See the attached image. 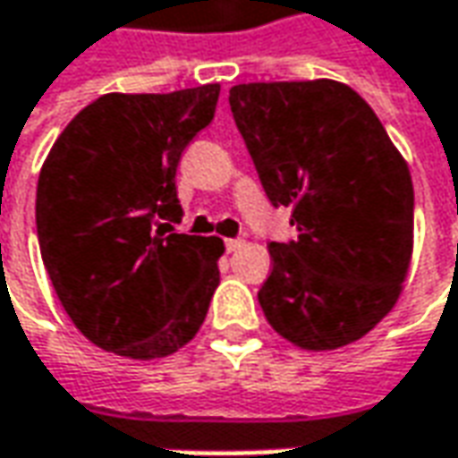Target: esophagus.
Segmentation results:
<instances>
[{"label": "esophagus", "instance_id": "34e87169", "mask_svg": "<svg viewBox=\"0 0 458 458\" xmlns=\"http://www.w3.org/2000/svg\"><path fill=\"white\" fill-rule=\"evenodd\" d=\"M224 247H226V252H237V250L244 247V242H242V239H226Z\"/></svg>", "mask_w": 458, "mask_h": 458}]
</instances>
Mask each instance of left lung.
I'll return each instance as SVG.
<instances>
[{
  "label": "left lung",
  "instance_id": "left-lung-1",
  "mask_svg": "<svg viewBox=\"0 0 458 458\" xmlns=\"http://www.w3.org/2000/svg\"><path fill=\"white\" fill-rule=\"evenodd\" d=\"M229 106L273 206L298 239L270 242L257 293L275 331L308 352L357 342L393 310L413 255V181L382 122L331 79L239 83Z\"/></svg>",
  "mask_w": 458,
  "mask_h": 458
}]
</instances>
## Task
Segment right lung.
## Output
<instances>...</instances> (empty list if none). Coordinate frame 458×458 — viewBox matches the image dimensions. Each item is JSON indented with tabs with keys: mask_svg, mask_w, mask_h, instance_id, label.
Listing matches in <instances>:
<instances>
[{
	"mask_svg": "<svg viewBox=\"0 0 458 458\" xmlns=\"http://www.w3.org/2000/svg\"><path fill=\"white\" fill-rule=\"evenodd\" d=\"M219 91L104 94L45 157L35 199L45 270L68 318L104 352L160 360L206 318L224 242L167 226L183 216L181 155L211 124Z\"/></svg>",
	"mask_w": 458,
	"mask_h": 458,
	"instance_id": "add662e5",
	"label": "right lung"
}]
</instances>
